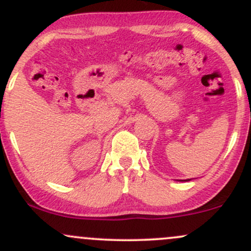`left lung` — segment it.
I'll return each mask as SVG.
<instances>
[{
    "label": "left lung",
    "instance_id": "obj_1",
    "mask_svg": "<svg viewBox=\"0 0 251 251\" xmlns=\"http://www.w3.org/2000/svg\"><path fill=\"white\" fill-rule=\"evenodd\" d=\"M188 180H191V179H186V180H184V181H188Z\"/></svg>",
    "mask_w": 251,
    "mask_h": 251
}]
</instances>
